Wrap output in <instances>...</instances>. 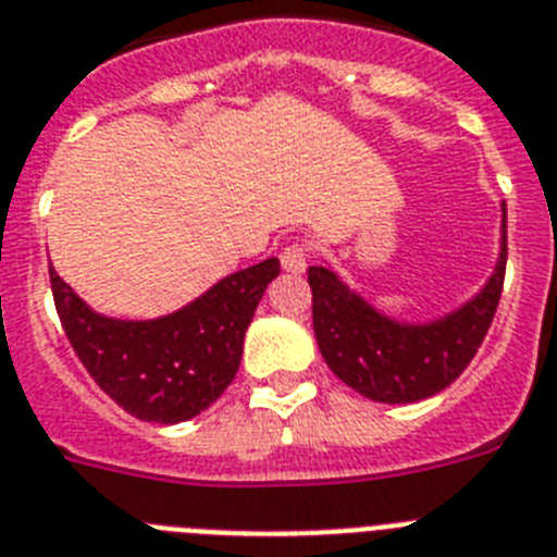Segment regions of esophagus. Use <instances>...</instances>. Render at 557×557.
<instances>
[{
  "mask_svg": "<svg viewBox=\"0 0 557 557\" xmlns=\"http://www.w3.org/2000/svg\"><path fill=\"white\" fill-rule=\"evenodd\" d=\"M280 263H283L285 272L302 274L308 269V249L302 244L285 246V249L280 251Z\"/></svg>",
  "mask_w": 557,
  "mask_h": 557,
  "instance_id": "esophagus-1",
  "label": "esophagus"
}]
</instances>
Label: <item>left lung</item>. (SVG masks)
<instances>
[{
	"label": "left lung",
	"mask_w": 557,
	"mask_h": 557,
	"mask_svg": "<svg viewBox=\"0 0 557 557\" xmlns=\"http://www.w3.org/2000/svg\"><path fill=\"white\" fill-rule=\"evenodd\" d=\"M507 265V207L496 269L466 306L425 325H406L352 294L327 265H311L313 333L333 375L379 404H414L443 393L476 356L499 308Z\"/></svg>",
	"instance_id": "obj_1"
}]
</instances>
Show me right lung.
I'll return each mask as SVG.
<instances>
[{
	"mask_svg": "<svg viewBox=\"0 0 557 557\" xmlns=\"http://www.w3.org/2000/svg\"><path fill=\"white\" fill-rule=\"evenodd\" d=\"M277 274L280 260L269 258L230 274L176 313L143 322L95 313L55 269L50 283L72 350L100 389L134 418L182 423L232 384L246 327Z\"/></svg>",
	"mask_w": 557,
	"mask_h": 557,
	"instance_id": "add662e5",
	"label": "right lung"
}]
</instances>
